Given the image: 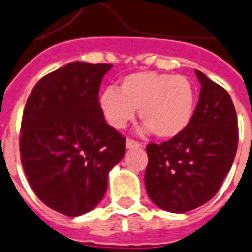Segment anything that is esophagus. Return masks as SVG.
<instances>
[{
  "label": "esophagus",
  "mask_w": 252,
  "mask_h": 252,
  "mask_svg": "<svg viewBox=\"0 0 252 252\" xmlns=\"http://www.w3.org/2000/svg\"><path fill=\"white\" fill-rule=\"evenodd\" d=\"M142 147V143H139V142H136V140L134 139H126V148H128V150H131V148H139Z\"/></svg>",
  "instance_id": "esophagus-1"
}]
</instances>
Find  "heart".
Wrapping results in <instances>:
<instances>
[{
    "mask_svg": "<svg viewBox=\"0 0 252 252\" xmlns=\"http://www.w3.org/2000/svg\"><path fill=\"white\" fill-rule=\"evenodd\" d=\"M196 98V89L185 76L136 72L121 80L120 91L105 88L98 106L105 121L117 130L126 127L139 109L146 131L171 139L189 126Z\"/></svg>",
    "mask_w": 252,
    "mask_h": 252,
    "instance_id": "b5f03b06",
    "label": "heart"
}]
</instances>
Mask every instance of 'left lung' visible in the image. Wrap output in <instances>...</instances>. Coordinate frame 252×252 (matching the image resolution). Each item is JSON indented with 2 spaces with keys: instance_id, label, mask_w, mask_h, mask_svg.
Returning <instances> with one entry per match:
<instances>
[{
  "instance_id": "left-lung-1",
  "label": "left lung",
  "mask_w": 252,
  "mask_h": 252,
  "mask_svg": "<svg viewBox=\"0 0 252 252\" xmlns=\"http://www.w3.org/2000/svg\"><path fill=\"white\" fill-rule=\"evenodd\" d=\"M198 104L180 135L147 144L144 184L155 205L185 213L204 205L221 188L238 147V120L227 92L202 72Z\"/></svg>"
}]
</instances>
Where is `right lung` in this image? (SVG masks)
Returning a JSON list of instances; mask_svg holds the SVG:
<instances>
[{
	"mask_svg": "<svg viewBox=\"0 0 252 252\" xmlns=\"http://www.w3.org/2000/svg\"><path fill=\"white\" fill-rule=\"evenodd\" d=\"M112 64L73 62L39 80L21 125V161L39 200L68 217L102 200L110 169L125 155V136L105 122L101 81Z\"/></svg>",
	"mask_w": 252,
	"mask_h": 252,
	"instance_id": "obj_1",
	"label": "right lung"
}]
</instances>
